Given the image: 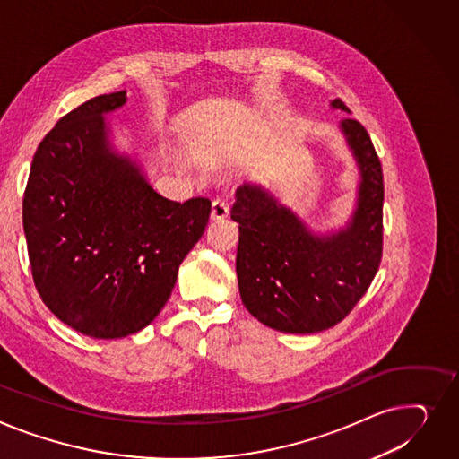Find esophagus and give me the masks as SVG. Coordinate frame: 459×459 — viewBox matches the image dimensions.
Instances as JSON below:
<instances>
[{
    "mask_svg": "<svg viewBox=\"0 0 459 459\" xmlns=\"http://www.w3.org/2000/svg\"><path fill=\"white\" fill-rule=\"evenodd\" d=\"M229 210H230V206H229L227 199H223V197L213 199V203H212V218L213 220H221V218L229 216Z\"/></svg>",
    "mask_w": 459,
    "mask_h": 459,
    "instance_id": "obj_1",
    "label": "esophagus"
}]
</instances>
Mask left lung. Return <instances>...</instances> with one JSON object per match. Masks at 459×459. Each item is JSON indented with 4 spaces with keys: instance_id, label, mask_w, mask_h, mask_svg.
<instances>
[{
    "instance_id": "8db88e82",
    "label": "left lung",
    "mask_w": 459,
    "mask_h": 459,
    "mask_svg": "<svg viewBox=\"0 0 459 459\" xmlns=\"http://www.w3.org/2000/svg\"><path fill=\"white\" fill-rule=\"evenodd\" d=\"M332 107L347 110L342 100ZM342 129L361 171L347 230L314 236L260 188L239 186L230 218L239 223L236 273L246 308L288 333H314L343 321L369 290L382 262L384 175L369 133L345 117Z\"/></svg>"
}]
</instances>
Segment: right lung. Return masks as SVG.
<instances>
[{
	"label": "right lung",
	"instance_id": "1",
	"mask_svg": "<svg viewBox=\"0 0 459 459\" xmlns=\"http://www.w3.org/2000/svg\"><path fill=\"white\" fill-rule=\"evenodd\" d=\"M126 91L90 100L40 142L23 194L30 273L46 307L98 340L145 328L168 302L212 203H177L108 149L103 114Z\"/></svg>",
	"mask_w": 459,
	"mask_h": 459
}]
</instances>
